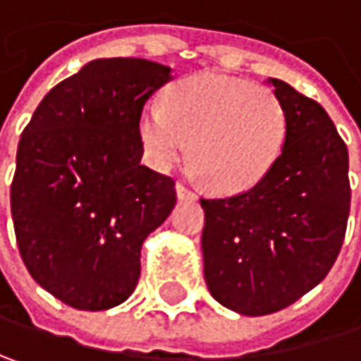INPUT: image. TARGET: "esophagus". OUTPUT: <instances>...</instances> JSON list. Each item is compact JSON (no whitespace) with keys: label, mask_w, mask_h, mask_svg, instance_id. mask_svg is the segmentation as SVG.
<instances>
[{"label":"esophagus","mask_w":361,"mask_h":361,"mask_svg":"<svg viewBox=\"0 0 361 361\" xmlns=\"http://www.w3.org/2000/svg\"><path fill=\"white\" fill-rule=\"evenodd\" d=\"M176 194H178L180 200H194L196 198V194L190 188H185L183 183H176Z\"/></svg>","instance_id":"34e87169"}]
</instances>
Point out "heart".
I'll return each instance as SVG.
<instances>
[{
    "instance_id": "1",
    "label": "heart",
    "mask_w": 361,
    "mask_h": 361,
    "mask_svg": "<svg viewBox=\"0 0 361 361\" xmlns=\"http://www.w3.org/2000/svg\"><path fill=\"white\" fill-rule=\"evenodd\" d=\"M138 132L154 169L171 171L190 150V165L209 190L242 194L277 165L287 109L267 86L204 72L173 84L163 107H147Z\"/></svg>"
}]
</instances>
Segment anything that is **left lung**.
<instances>
[{
    "instance_id": "obj_1",
    "label": "left lung",
    "mask_w": 361,
    "mask_h": 361,
    "mask_svg": "<svg viewBox=\"0 0 361 361\" xmlns=\"http://www.w3.org/2000/svg\"><path fill=\"white\" fill-rule=\"evenodd\" d=\"M269 84L287 109L277 165L247 192L200 200L204 281L244 316L283 310L329 275L351 202L349 154L329 114L283 80Z\"/></svg>"
}]
</instances>
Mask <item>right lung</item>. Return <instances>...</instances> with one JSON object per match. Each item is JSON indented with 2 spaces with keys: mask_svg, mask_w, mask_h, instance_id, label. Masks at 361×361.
Wrapping results in <instances>:
<instances>
[{
  "mask_svg": "<svg viewBox=\"0 0 361 361\" xmlns=\"http://www.w3.org/2000/svg\"><path fill=\"white\" fill-rule=\"evenodd\" d=\"M171 68L92 59L53 86L24 128L10 190L20 256L76 310H109L140 277V247L176 207V181L140 165L138 119Z\"/></svg>",
  "mask_w": 361,
  "mask_h": 361,
  "instance_id": "1",
  "label": "right lung"
}]
</instances>
